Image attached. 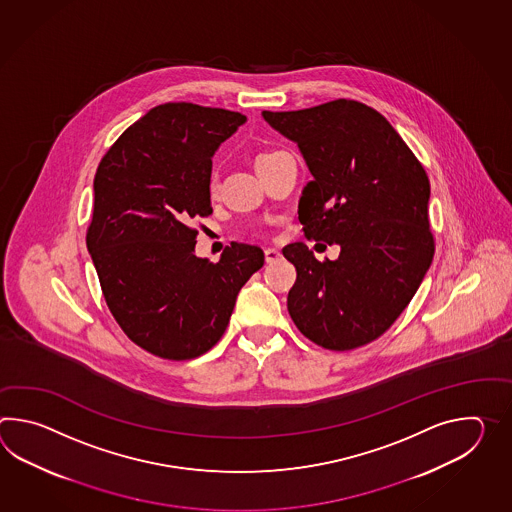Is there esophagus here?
<instances>
[{"label": "esophagus", "instance_id": "esophagus-1", "mask_svg": "<svg viewBox=\"0 0 512 512\" xmlns=\"http://www.w3.org/2000/svg\"><path fill=\"white\" fill-rule=\"evenodd\" d=\"M281 251L275 250V248H266L264 250V259H266V262H277L281 261Z\"/></svg>", "mask_w": 512, "mask_h": 512}]
</instances>
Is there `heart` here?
Instances as JSON below:
<instances>
[{
	"instance_id": "obj_1",
	"label": "heart",
	"mask_w": 512,
	"mask_h": 512,
	"mask_svg": "<svg viewBox=\"0 0 512 512\" xmlns=\"http://www.w3.org/2000/svg\"><path fill=\"white\" fill-rule=\"evenodd\" d=\"M211 191H213V193H215V191H216V180H215V178H213V182H211Z\"/></svg>"
}]
</instances>
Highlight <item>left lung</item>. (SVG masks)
I'll return each mask as SVG.
<instances>
[{"mask_svg": "<svg viewBox=\"0 0 512 512\" xmlns=\"http://www.w3.org/2000/svg\"><path fill=\"white\" fill-rule=\"evenodd\" d=\"M262 117L296 143L312 174L297 211L307 239L341 250L319 262L303 242L284 248L297 270L288 312L325 349L362 347L395 323L432 264L430 180L386 117L365 104L338 99Z\"/></svg>", "mask_w": 512, "mask_h": 512, "instance_id": "obj_1", "label": "left lung"}]
</instances>
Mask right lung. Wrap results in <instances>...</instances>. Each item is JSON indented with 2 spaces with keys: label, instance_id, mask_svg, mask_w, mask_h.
Returning <instances> with one entry per match:
<instances>
[{
  "label": "right lung",
  "instance_id": "add662e5",
  "mask_svg": "<svg viewBox=\"0 0 512 512\" xmlns=\"http://www.w3.org/2000/svg\"><path fill=\"white\" fill-rule=\"evenodd\" d=\"M244 123L222 108L159 104L126 128L95 174L86 244L106 305L126 336L159 358L207 353L264 264L261 248L239 242L216 264L196 257L189 226L213 213V156Z\"/></svg>",
  "mask_w": 512,
  "mask_h": 512
}]
</instances>
